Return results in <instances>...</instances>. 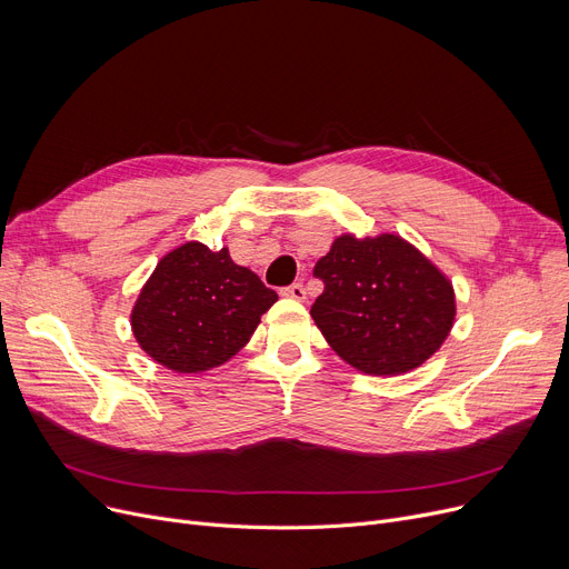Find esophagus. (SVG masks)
Returning a JSON list of instances; mask_svg holds the SVG:
<instances>
[{"instance_id": "esophagus-1", "label": "esophagus", "mask_w": 569, "mask_h": 569, "mask_svg": "<svg viewBox=\"0 0 569 569\" xmlns=\"http://www.w3.org/2000/svg\"><path fill=\"white\" fill-rule=\"evenodd\" d=\"M281 295L290 297V300H297V302H305L307 300V290H305L302 283H290L286 288H281Z\"/></svg>"}]
</instances>
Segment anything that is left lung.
Returning <instances> with one entry per match:
<instances>
[{"instance_id": "1", "label": "left lung", "mask_w": 569, "mask_h": 569, "mask_svg": "<svg viewBox=\"0 0 569 569\" xmlns=\"http://www.w3.org/2000/svg\"><path fill=\"white\" fill-rule=\"evenodd\" d=\"M313 277L311 318L341 360L373 376L427 362L455 322V290L438 267L397 234H341Z\"/></svg>"}]
</instances>
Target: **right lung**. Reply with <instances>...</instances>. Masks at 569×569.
Instances as JSON below:
<instances>
[{
	"instance_id": "obj_1",
	"label": "right lung",
	"mask_w": 569,
	"mask_h": 569,
	"mask_svg": "<svg viewBox=\"0 0 569 569\" xmlns=\"http://www.w3.org/2000/svg\"><path fill=\"white\" fill-rule=\"evenodd\" d=\"M279 300L228 249L187 242L163 256L131 313L140 348L177 373L228 362Z\"/></svg>"
}]
</instances>
